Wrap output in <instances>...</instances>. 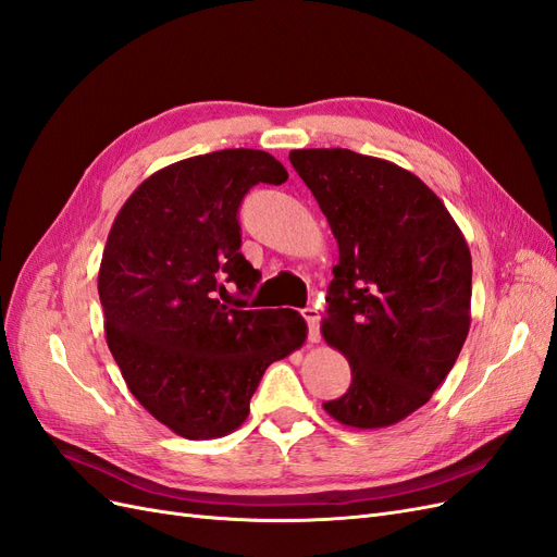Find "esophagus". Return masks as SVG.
<instances>
[{"mask_svg": "<svg viewBox=\"0 0 557 557\" xmlns=\"http://www.w3.org/2000/svg\"><path fill=\"white\" fill-rule=\"evenodd\" d=\"M301 318L307 320V327H309V342L318 344L320 342V313L315 307H307L301 309Z\"/></svg>", "mask_w": 557, "mask_h": 557, "instance_id": "obj_1", "label": "esophagus"}]
</instances>
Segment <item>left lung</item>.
Masks as SVG:
<instances>
[{"mask_svg":"<svg viewBox=\"0 0 557 557\" xmlns=\"http://www.w3.org/2000/svg\"><path fill=\"white\" fill-rule=\"evenodd\" d=\"M325 213L332 269L323 336L350 364L325 411L342 425L399 423L432 397L469 332L471 256L444 201L401 166L348 148L290 150Z\"/></svg>","mask_w":557,"mask_h":557,"instance_id":"8db88e82","label":"left lung"}]
</instances>
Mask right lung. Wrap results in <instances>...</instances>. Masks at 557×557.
<instances>
[{
	"label": "right lung",
	"mask_w": 557,
	"mask_h": 557,
	"mask_svg": "<svg viewBox=\"0 0 557 557\" xmlns=\"http://www.w3.org/2000/svg\"><path fill=\"white\" fill-rule=\"evenodd\" d=\"M288 181L264 150L227 148L148 176L117 211L99 267L107 344L129 393L185 440L237 430L264 369L307 339L293 309L248 311L260 272L242 256L239 207Z\"/></svg>",
	"instance_id": "obj_1"
}]
</instances>
